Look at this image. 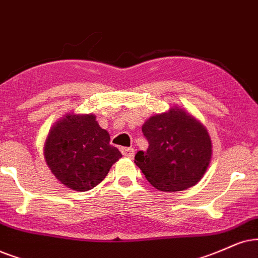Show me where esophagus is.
Masks as SVG:
<instances>
[{
    "instance_id": "esophagus-1",
    "label": "esophagus",
    "mask_w": 258,
    "mask_h": 258,
    "mask_svg": "<svg viewBox=\"0 0 258 258\" xmlns=\"http://www.w3.org/2000/svg\"><path fill=\"white\" fill-rule=\"evenodd\" d=\"M121 152L123 156H126V157H128V158H132L133 156H135V150H133L132 148H122Z\"/></svg>"
}]
</instances>
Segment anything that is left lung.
<instances>
[{
  "label": "left lung",
  "instance_id": "obj_1",
  "mask_svg": "<svg viewBox=\"0 0 258 258\" xmlns=\"http://www.w3.org/2000/svg\"><path fill=\"white\" fill-rule=\"evenodd\" d=\"M142 131L149 148L137 152L135 163L153 187L178 191L201 180L212 158V142L194 116L174 107L146 120Z\"/></svg>",
  "mask_w": 258,
  "mask_h": 258
}]
</instances>
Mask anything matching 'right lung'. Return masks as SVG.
<instances>
[{"label": "right lung", "instance_id": "right-lung-1", "mask_svg": "<svg viewBox=\"0 0 258 258\" xmlns=\"http://www.w3.org/2000/svg\"><path fill=\"white\" fill-rule=\"evenodd\" d=\"M94 114H67L51 128L44 157L60 183L86 191L100 183L121 153Z\"/></svg>", "mask_w": 258, "mask_h": 258}]
</instances>
